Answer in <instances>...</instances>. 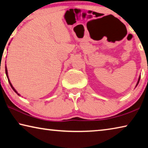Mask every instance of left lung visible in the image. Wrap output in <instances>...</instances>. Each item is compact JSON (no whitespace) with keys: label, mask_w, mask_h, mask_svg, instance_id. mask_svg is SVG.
I'll return each instance as SVG.
<instances>
[{"label":"left lung","mask_w":148,"mask_h":148,"mask_svg":"<svg viewBox=\"0 0 148 148\" xmlns=\"http://www.w3.org/2000/svg\"><path fill=\"white\" fill-rule=\"evenodd\" d=\"M140 76H139V78H138V82H137V84H136V87L138 86V83H139V82H140Z\"/></svg>","instance_id":"obj_1"}]
</instances>
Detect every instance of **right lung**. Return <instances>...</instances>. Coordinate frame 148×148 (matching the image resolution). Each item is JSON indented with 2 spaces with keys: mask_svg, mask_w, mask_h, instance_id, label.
<instances>
[{
  "mask_svg": "<svg viewBox=\"0 0 148 148\" xmlns=\"http://www.w3.org/2000/svg\"><path fill=\"white\" fill-rule=\"evenodd\" d=\"M5 71H6V76H7V77H8V82H9V84H10V86H11V87L12 88V89L14 90V91H15V92H16V93L19 95V96H21V95H20L18 92H17V91L16 89H14V87L12 86V84H11V82H10V79H9V77H8V71H7V68H6V66H5Z\"/></svg>",
  "mask_w": 148,
  "mask_h": 148,
  "instance_id": "right-lung-1",
  "label": "right lung"
}]
</instances>
